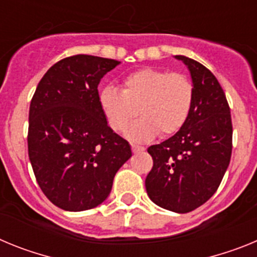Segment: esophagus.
Wrapping results in <instances>:
<instances>
[{
	"label": "esophagus",
	"mask_w": 257,
	"mask_h": 257,
	"mask_svg": "<svg viewBox=\"0 0 257 257\" xmlns=\"http://www.w3.org/2000/svg\"><path fill=\"white\" fill-rule=\"evenodd\" d=\"M131 149H133L134 153H140V152L144 151L143 147H139V145H135V144H131Z\"/></svg>",
	"instance_id": "34e87169"
}]
</instances>
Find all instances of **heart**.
<instances>
[{"mask_svg":"<svg viewBox=\"0 0 257 257\" xmlns=\"http://www.w3.org/2000/svg\"><path fill=\"white\" fill-rule=\"evenodd\" d=\"M193 100L189 77L157 68H143L124 77L121 91L105 87L99 94L101 112L115 133H126L136 115L142 117L127 133L135 142L178 133L189 117Z\"/></svg>","mask_w":257,"mask_h":257,"instance_id":"1","label":"heart"}]
</instances>
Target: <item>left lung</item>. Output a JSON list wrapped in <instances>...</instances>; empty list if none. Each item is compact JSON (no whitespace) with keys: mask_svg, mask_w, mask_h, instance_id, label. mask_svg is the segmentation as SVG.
<instances>
[{"mask_svg":"<svg viewBox=\"0 0 257 257\" xmlns=\"http://www.w3.org/2000/svg\"><path fill=\"white\" fill-rule=\"evenodd\" d=\"M190 70L194 100L187 122L161 144L151 145L153 167L145 179L149 198L179 213L196 210L216 192L231 156L230 108L216 77L183 55Z\"/></svg>","mask_w":257,"mask_h":257,"instance_id":"left-lung-1","label":"left lung"}]
</instances>
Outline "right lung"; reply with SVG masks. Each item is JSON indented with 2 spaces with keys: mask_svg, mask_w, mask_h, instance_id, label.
<instances>
[{
  "mask_svg": "<svg viewBox=\"0 0 257 257\" xmlns=\"http://www.w3.org/2000/svg\"><path fill=\"white\" fill-rule=\"evenodd\" d=\"M118 64L83 54L68 56L47 70L32 97L29 161L41 190L59 208L77 212L100 205L115 172L133 156L99 105L97 85Z\"/></svg>",
  "mask_w": 257,
  "mask_h": 257,
  "instance_id": "obj_1",
  "label": "right lung"
}]
</instances>
